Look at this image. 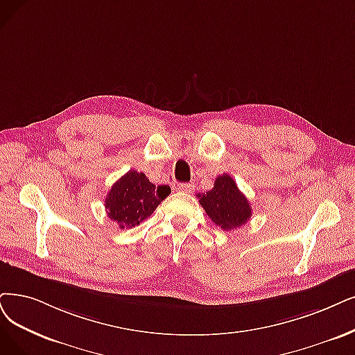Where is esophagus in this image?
Listing matches in <instances>:
<instances>
[{
  "mask_svg": "<svg viewBox=\"0 0 355 355\" xmlns=\"http://www.w3.org/2000/svg\"><path fill=\"white\" fill-rule=\"evenodd\" d=\"M178 192H187V193H191L193 191V185L192 183H183V185H178L175 188Z\"/></svg>",
  "mask_w": 355,
  "mask_h": 355,
  "instance_id": "obj_1",
  "label": "esophagus"
}]
</instances>
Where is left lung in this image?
<instances>
[{"label":"left lung","mask_w":355,"mask_h":355,"mask_svg":"<svg viewBox=\"0 0 355 355\" xmlns=\"http://www.w3.org/2000/svg\"><path fill=\"white\" fill-rule=\"evenodd\" d=\"M198 198L207 216L223 230H236L252 216L248 198L239 191L233 178L225 173L216 179L214 188Z\"/></svg>","instance_id":"left-lung-1"}]
</instances>
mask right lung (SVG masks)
Masks as SVG:
<instances>
[{"instance_id":"1","label":"right lung","mask_w":355,"mask_h":355,"mask_svg":"<svg viewBox=\"0 0 355 355\" xmlns=\"http://www.w3.org/2000/svg\"><path fill=\"white\" fill-rule=\"evenodd\" d=\"M170 192L167 185L155 187L144 173L130 170L106 195L107 217L118 223L119 229H131L148 218Z\"/></svg>"}]
</instances>
